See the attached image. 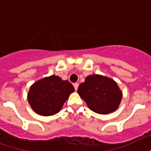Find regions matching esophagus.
<instances>
[{
  "instance_id": "34e87169",
  "label": "esophagus",
  "mask_w": 151,
  "mask_h": 151,
  "mask_svg": "<svg viewBox=\"0 0 151 151\" xmlns=\"http://www.w3.org/2000/svg\"><path fill=\"white\" fill-rule=\"evenodd\" d=\"M78 86H79V84L78 83H75L74 85H73V86H74V88H75V90H78Z\"/></svg>"
}]
</instances>
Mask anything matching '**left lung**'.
<instances>
[{"mask_svg": "<svg viewBox=\"0 0 151 151\" xmlns=\"http://www.w3.org/2000/svg\"><path fill=\"white\" fill-rule=\"evenodd\" d=\"M78 93L88 109L102 115L116 111L123 97L116 82L100 74L87 76L83 83L78 86Z\"/></svg>", "mask_w": 151, "mask_h": 151, "instance_id": "left-lung-1", "label": "left lung"}]
</instances>
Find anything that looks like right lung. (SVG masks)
<instances>
[{"label": "right lung", "mask_w": 151, "mask_h": 151, "mask_svg": "<svg viewBox=\"0 0 151 151\" xmlns=\"http://www.w3.org/2000/svg\"><path fill=\"white\" fill-rule=\"evenodd\" d=\"M73 85L58 76L51 75L32 84L27 93V101L38 115L49 116L57 114L72 93Z\"/></svg>", "instance_id": "right-lung-1"}]
</instances>
